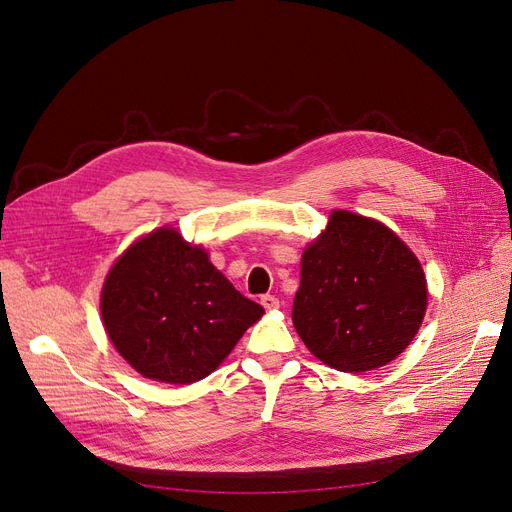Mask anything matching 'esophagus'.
<instances>
[{
    "mask_svg": "<svg viewBox=\"0 0 512 512\" xmlns=\"http://www.w3.org/2000/svg\"><path fill=\"white\" fill-rule=\"evenodd\" d=\"M261 305H263L265 309H276V307L280 305V301H278L274 295H263V297H261Z\"/></svg>",
    "mask_w": 512,
    "mask_h": 512,
    "instance_id": "1",
    "label": "esophagus"
}]
</instances>
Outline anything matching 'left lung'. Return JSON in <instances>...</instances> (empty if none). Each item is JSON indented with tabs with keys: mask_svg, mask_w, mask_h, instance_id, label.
Returning <instances> with one entry per match:
<instances>
[{
	"mask_svg": "<svg viewBox=\"0 0 512 512\" xmlns=\"http://www.w3.org/2000/svg\"><path fill=\"white\" fill-rule=\"evenodd\" d=\"M427 280L414 253L379 221L332 211L301 259L293 324L330 368L366 372L402 353L425 318Z\"/></svg>",
	"mask_w": 512,
	"mask_h": 512,
	"instance_id": "8db88e82",
	"label": "left lung"
}]
</instances>
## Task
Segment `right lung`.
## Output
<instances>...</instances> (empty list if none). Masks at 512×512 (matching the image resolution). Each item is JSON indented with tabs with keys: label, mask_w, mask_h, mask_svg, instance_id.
I'll return each instance as SVG.
<instances>
[{
	"label": "right lung",
	"mask_w": 512,
	"mask_h": 512,
	"mask_svg": "<svg viewBox=\"0 0 512 512\" xmlns=\"http://www.w3.org/2000/svg\"><path fill=\"white\" fill-rule=\"evenodd\" d=\"M100 309L123 358L146 379L173 385L205 379L263 314L201 247L171 228L148 234L119 257Z\"/></svg>",
	"instance_id": "1"
}]
</instances>
